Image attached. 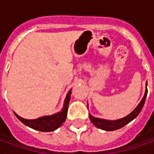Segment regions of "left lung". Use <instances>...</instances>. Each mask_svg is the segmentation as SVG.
Returning <instances> with one entry per match:
<instances>
[{
  "instance_id": "8db88e82",
  "label": "left lung",
  "mask_w": 154,
  "mask_h": 154,
  "mask_svg": "<svg viewBox=\"0 0 154 154\" xmlns=\"http://www.w3.org/2000/svg\"><path fill=\"white\" fill-rule=\"evenodd\" d=\"M147 93L148 92H147V89H146L145 94H144V96L143 97L142 100L139 104V106L136 107L133 112H131L129 115H128L125 117H124L122 119H117V120H106V119H99V118H95L93 116L89 115L91 121L92 122L94 125L97 126V128L103 129V130H106V131H113V130L120 129V128H122L125 125H126L127 124H129L130 121H132L133 119L136 118L138 116V115L140 113V111H141L143 106L144 105V102H145Z\"/></svg>"
}]
</instances>
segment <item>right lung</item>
Instances as JSON below:
<instances>
[{
  "mask_svg": "<svg viewBox=\"0 0 154 154\" xmlns=\"http://www.w3.org/2000/svg\"><path fill=\"white\" fill-rule=\"evenodd\" d=\"M71 94H72V91L70 90L68 91L67 97L65 98V100H64L63 110L59 113L54 114L52 116H43V117L35 119H23L20 116H19L17 114L15 113V115L23 124H25V125L29 126L32 129H36L38 131H42V132L54 131L55 129H57V128H59L66 119L67 108H68V105H69V101H70Z\"/></svg>",
  "mask_w": 154,
  "mask_h": 154,
  "instance_id": "1",
  "label": "right lung"
}]
</instances>
